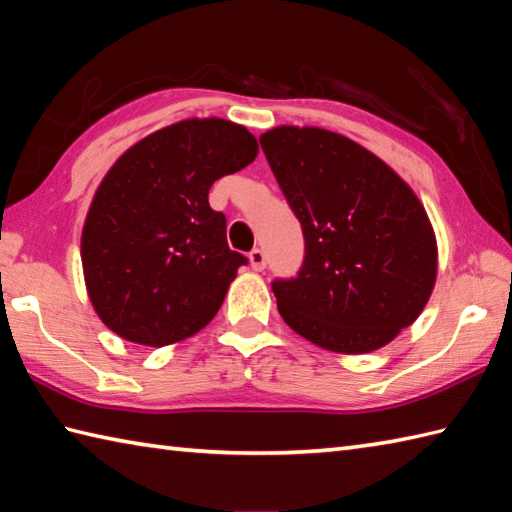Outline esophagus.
I'll return each instance as SVG.
<instances>
[{
  "instance_id": "1",
  "label": "esophagus",
  "mask_w": 512,
  "mask_h": 512,
  "mask_svg": "<svg viewBox=\"0 0 512 512\" xmlns=\"http://www.w3.org/2000/svg\"><path fill=\"white\" fill-rule=\"evenodd\" d=\"M249 265H252L254 271H263L267 267V256H265L263 249L256 247V249H252V252H249Z\"/></svg>"
}]
</instances>
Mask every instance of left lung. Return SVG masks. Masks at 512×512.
<instances>
[{
    "mask_svg": "<svg viewBox=\"0 0 512 512\" xmlns=\"http://www.w3.org/2000/svg\"><path fill=\"white\" fill-rule=\"evenodd\" d=\"M260 146L304 236L298 274L271 282L282 320L346 355L392 342L436 280L434 230L410 186L339 133L278 127Z\"/></svg>",
    "mask_w": 512,
    "mask_h": 512,
    "instance_id": "left-lung-1",
    "label": "left lung"
}]
</instances>
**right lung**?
Instances as JSON below:
<instances>
[{"label":"right lung","mask_w":512,"mask_h":512,"mask_svg":"<svg viewBox=\"0 0 512 512\" xmlns=\"http://www.w3.org/2000/svg\"><path fill=\"white\" fill-rule=\"evenodd\" d=\"M258 144L227 120H184L124 153L83 227L89 298L113 333L144 346L195 335L221 309L236 269L225 214L208 192L252 164Z\"/></svg>","instance_id":"add662e5"}]
</instances>
